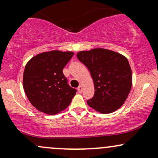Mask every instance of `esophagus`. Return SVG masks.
<instances>
[{
	"instance_id": "1",
	"label": "esophagus",
	"mask_w": 158,
	"mask_h": 158,
	"mask_svg": "<svg viewBox=\"0 0 158 158\" xmlns=\"http://www.w3.org/2000/svg\"><path fill=\"white\" fill-rule=\"evenodd\" d=\"M78 92H79V93H81V92H82V87H81V85H80V86H79V88H78Z\"/></svg>"
}]
</instances>
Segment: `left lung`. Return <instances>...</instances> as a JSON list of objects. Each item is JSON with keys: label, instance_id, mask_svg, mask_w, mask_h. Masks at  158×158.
I'll return each mask as SVG.
<instances>
[{"label": "left lung", "instance_id": "8db88e82", "mask_svg": "<svg viewBox=\"0 0 158 158\" xmlns=\"http://www.w3.org/2000/svg\"><path fill=\"white\" fill-rule=\"evenodd\" d=\"M77 58L89 70L94 96L88 105L99 113L109 114L123 106L131 90L132 73L128 59L112 50L96 48L80 51Z\"/></svg>", "mask_w": 158, "mask_h": 158}]
</instances>
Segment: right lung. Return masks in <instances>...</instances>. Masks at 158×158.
<instances>
[{"label": "right lung", "instance_id": "obj_1", "mask_svg": "<svg viewBox=\"0 0 158 158\" xmlns=\"http://www.w3.org/2000/svg\"><path fill=\"white\" fill-rule=\"evenodd\" d=\"M73 52H44L32 57L25 66L23 87L27 98L36 109L53 115L71 102L77 90L68 84L62 70Z\"/></svg>", "mask_w": 158, "mask_h": 158}]
</instances>
